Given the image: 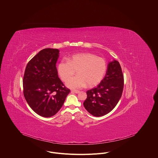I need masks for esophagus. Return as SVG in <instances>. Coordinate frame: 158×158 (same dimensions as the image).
Listing matches in <instances>:
<instances>
[{
	"mask_svg": "<svg viewBox=\"0 0 158 158\" xmlns=\"http://www.w3.org/2000/svg\"><path fill=\"white\" fill-rule=\"evenodd\" d=\"M71 92H72V93H75V94H78V93H80V92L79 90H71Z\"/></svg>",
	"mask_w": 158,
	"mask_h": 158,
	"instance_id": "obj_1",
	"label": "esophagus"
}]
</instances>
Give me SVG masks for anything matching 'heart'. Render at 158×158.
I'll use <instances>...</instances> for the list:
<instances>
[{"mask_svg": "<svg viewBox=\"0 0 158 158\" xmlns=\"http://www.w3.org/2000/svg\"><path fill=\"white\" fill-rule=\"evenodd\" d=\"M107 69L106 60L91 53H81L73 55L68 61H61L58 65V73L62 81L66 82L75 71L77 76L67 82L71 89H80L86 85L92 88L103 80Z\"/></svg>", "mask_w": 158, "mask_h": 158, "instance_id": "obj_1", "label": "heart"}]
</instances>
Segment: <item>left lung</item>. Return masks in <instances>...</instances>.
Returning <instances> with one entry per match:
<instances>
[{"mask_svg": "<svg viewBox=\"0 0 158 158\" xmlns=\"http://www.w3.org/2000/svg\"><path fill=\"white\" fill-rule=\"evenodd\" d=\"M123 85L122 68L114 60L109 63L105 77L98 86L86 92L87 98L83 103L85 109L96 117L111 112L121 98Z\"/></svg>", "mask_w": 158, "mask_h": 158, "instance_id": "1", "label": "left lung"}]
</instances>
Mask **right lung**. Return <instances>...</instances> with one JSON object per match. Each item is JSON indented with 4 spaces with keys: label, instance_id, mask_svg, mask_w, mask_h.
Listing matches in <instances>:
<instances>
[{
    "label": "right lung",
    "instance_id": "1",
    "mask_svg": "<svg viewBox=\"0 0 158 158\" xmlns=\"http://www.w3.org/2000/svg\"><path fill=\"white\" fill-rule=\"evenodd\" d=\"M59 52L50 48L41 50L29 61L23 75L24 97L33 111L44 117L58 113L70 91L58 75Z\"/></svg>",
    "mask_w": 158,
    "mask_h": 158
}]
</instances>
